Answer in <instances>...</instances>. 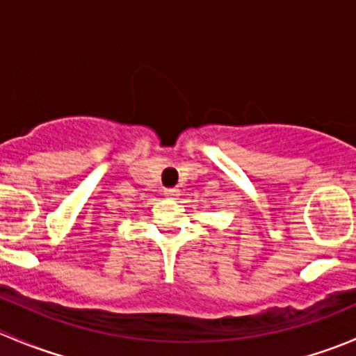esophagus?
<instances>
[{
  "label": "esophagus",
  "mask_w": 356,
  "mask_h": 356,
  "mask_svg": "<svg viewBox=\"0 0 356 356\" xmlns=\"http://www.w3.org/2000/svg\"><path fill=\"white\" fill-rule=\"evenodd\" d=\"M163 196H165V198L175 200V198H177V196H179V189H174V188L163 189Z\"/></svg>",
  "instance_id": "1"
}]
</instances>
